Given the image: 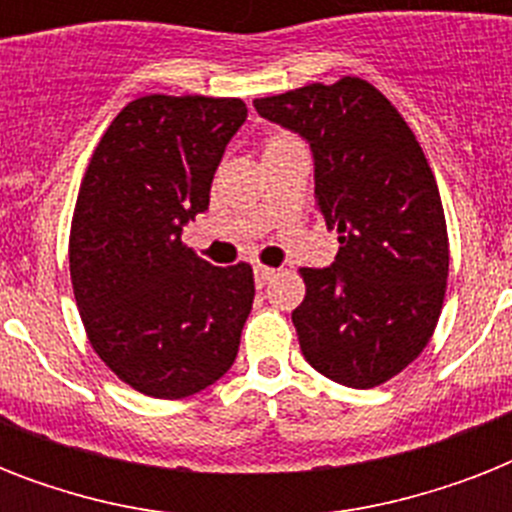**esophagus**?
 <instances>
[{
    "mask_svg": "<svg viewBox=\"0 0 512 512\" xmlns=\"http://www.w3.org/2000/svg\"><path fill=\"white\" fill-rule=\"evenodd\" d=\"M276 276V268H268V265H255V284L257 287H265L268 281Z\"/></svg>",
    "mask_w": 512,
    "mask_h": 512,
    "instance_id": "esophagus-1",
    "label": "esophagus"
}]
</instances>
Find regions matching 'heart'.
I'll list each match as a JSON object with an SVG mask.
<instances>
[{"label": "heart", "instance_id": "heart-1", "mask_svg": "<svg viewBox=\"0 0 512 512\" xmlns=\"http://www.w3.org/2000/svg\"><path fill=\"white\" fill-rule=\"evenodd\" d=\"M287 143H292V138H289V135H284V132H273V135H268V138H265V151H268V148H276V146H287Z\"/></svg>", "mask_w": 512, "mask_h": 512}]
</instances>
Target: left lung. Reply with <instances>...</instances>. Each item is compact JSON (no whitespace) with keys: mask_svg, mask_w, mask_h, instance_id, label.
I'll use <instances>...</instances> for the list:
<instances>
[{"mask_svg":"<svg viewBox=\"0 0 512 512\" xmlns=\"http://www.w3.org/2000/svg\"><path fill=\"white\" fill-rule=\"evenodd\" d=\"M311 143L316 209L340 252L300 268L292 324L305 361L348 388H374L420 356L444 308L449 236L422 146L377 87L342 76L255 100Z\"/></svg>","mask_w":512,"mask_h":512,"instance_id":"obj_1","label":"left lung"}]
</instances>
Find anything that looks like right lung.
Returning <instances> with one entry per match:
<instances>
[{"mask_svg":"<svg viewBox=\"0 0 512 512\" xmlns=\"http://www.w3.org/2000/svg\"><path fill=\"white\" fill-rule=\"evenodd\" d=\"M239 98L146 95L103 132L76 196L68 265L84 332L103 364L154 398L220 380L255 300L252 265L215 268L180 233L209 207Z\"/></svg>","mask_w":512,"mask_h":512,"instance_id":"1","label":"right lung"}]
</instances>
